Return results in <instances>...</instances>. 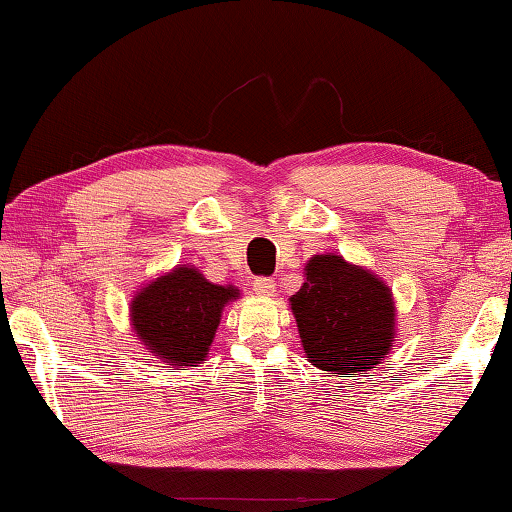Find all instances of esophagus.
Wrapping results in <instances>:
<instances>
[{"mask_svg":"<svg viewBox=\"0 0 512 512\" xmlns=\"http://www.w3.org/2000/svg\"><path fill=\"white\" fill-rule=\"evenodd\" d=\"M253 289L257 296H264V298H271L275 293V280L273 277H257L253 282Z\"/></svg>","mask_w":512,"mask_h":512,"instance_id":"34e87169","label":"esophagus"}]
</instances>
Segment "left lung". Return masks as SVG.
<instances>
[{"label": "left lung", "mask_w": 512, "mask_h": 512, "mask_svg": "<svg viewBox=\"0 0 512 512\" xmlns=\"http://www.w3.org/2000/svg\"><path fill=\"white\" fill-rule=\"evenodd\" d=\"M289 305L307 361L327 375H368L397 341L393 291L343 255L311 257Z\"/></svg>", "instance_id": "1"}]
</instances>
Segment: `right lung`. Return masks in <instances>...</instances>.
<instances>
[{
  "mask_svg": "<svg viewBox=\"0 0 512 512\" xmlns=\"http://www.w3.org/2000/svg\"><path fill=\"white\" fill-rule=\"evenodd\" d=\"M241 298L232 284H214L196 266L178 264L131 298V327L146 350L169 368H196L210 354L223 309Z\"/></svg>",
  "mask_w": 512,
  "mask_h": 512,
  "instance_id": "1",
  "label": "right lung"
}]
</instances>
